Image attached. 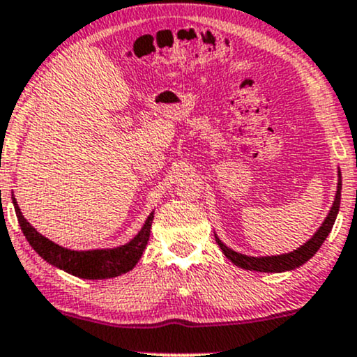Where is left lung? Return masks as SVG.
<instances>
[{"label":"left lung","mask_w":357,"mask_h":357,"mask_svg":"<svg viewBox=\"0 0 357 357\" xmlns=\"http://www.w3.org/2000/svg\"><path fill=\"white\" fill-rule=\"evenodd\" d=\"M341 188H342L341 170L337 169V190H336V197H334L333 207H331L328 217H326L324 222H322L321 227L317 229V232H314V236L309 238L305 244L301 245L299 249L292 250V252L280 254V255H266V257H252V255H245V254L232 250L230 247L225 245L215 234L217 244H219L225 257H227L230 262L236 264L237 267H242V269L255 271V272L294 271L297 267H301L303 264L307 262L309 259L319 250L322 242L326 241V237H328L331 230H333V225L334 222H336V217L339 212V205H341Z\"/></svg>","instance_id":"obj_1"}]
</instances>
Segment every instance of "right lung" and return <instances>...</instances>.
Segmentation results:
<instances>
[{"instance_id":"right-lung-1","label":"right lung","mask_w":357,"mask_h":357,"mask_svg":"<svg viewBox=\"0 0 357 357\" xmlns=\"http://www.w3.org/2000/svg\"><path fill=\"white\" fill-rule=\"evenodd\" d=\"M11 199L13 205H15L16 217H18L20 227L23 230L29 245L36 250V254L40 255L41 259H45L48 264H52V266L68 272L71 275H77L79 279H110L132 271L133 267L137 266V262L140 261L142 254H144L146 247V242H149L153 212L146 217L140 232H138L132 241L127 242V244L113 247V249H65V247L54 244L53 241L41 236V234L24 219L15 197H11Z\"/></svg>"}]
</instances>
